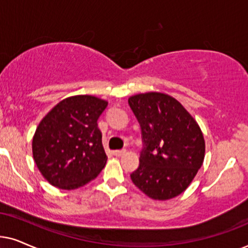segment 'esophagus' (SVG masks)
<instances>
[{
  "label": "esophagus",
  "instance_id": "1",
  "mask_svg": "<svg viewBox=\"0 0 248 248\" xmlns=\"http://www.w3.org/2000/svg\"><path fill=\"white\" fill-rule=\"evenodd\" d=\"M124 153H126V150H117L113 152V154L115 155V156H121V155H124Z\"/></svg>",
  "mask_w": 248,
  "mask_h": 248
}]
</instances>
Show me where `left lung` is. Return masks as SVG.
I'll use <instances>...</instances> for the list:
<instances>
[{
	"label": "left lung",
	"mask_w": 248,
	"mask_h": 248,
	"mask_svg": "<svg viewBox=\"0 0 248 248\" xmlns=\"http://www.w3.org/2000/svg\"><path fill=\"white\" fill-rule=\"evenodd\" d=\"M128 103L140 122L143 140L140 166L130 174L131 180L151 199H173L202 167V131L186 108L167 94H138Z\"/></svg>",
	"instance_id": "1"
}]
</instances>
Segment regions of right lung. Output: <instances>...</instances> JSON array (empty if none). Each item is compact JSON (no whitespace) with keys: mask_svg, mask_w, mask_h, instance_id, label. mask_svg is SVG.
<instances>
[{"mask_svg":"<svg viewBox=\"0 0 248 248\" xmlns=\"http://www.w3.org/2000/svg\"><path fill=\"white\" fill-rule=\"evenodd\" d=\"M108 102L90 95L68 97L38 124L32 155L43 177L61 189H76L98 176L107 163L97 120Z\"/></svg>","mask_w":248,"mask_h":248,"instance_id":"1","label":"right lung"}]
</instances>
